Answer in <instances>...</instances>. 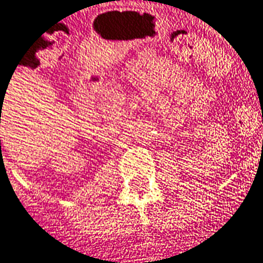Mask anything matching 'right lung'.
<instances>
[{
	"label": "right lung",
	"mask_w": 263,
	"mask_h": 263,
	"mask_svg": "<svg viewBox=\"0 0 263 263\" xmlns=\"http://www.w3.org/2000/svg\"><path fill=\"white\" fill-rule=\"evenodd\" d=\"M0 143H1V141H0Z\"/></svg>",
	"instance_id": "add662e5"
}]
</instances>
